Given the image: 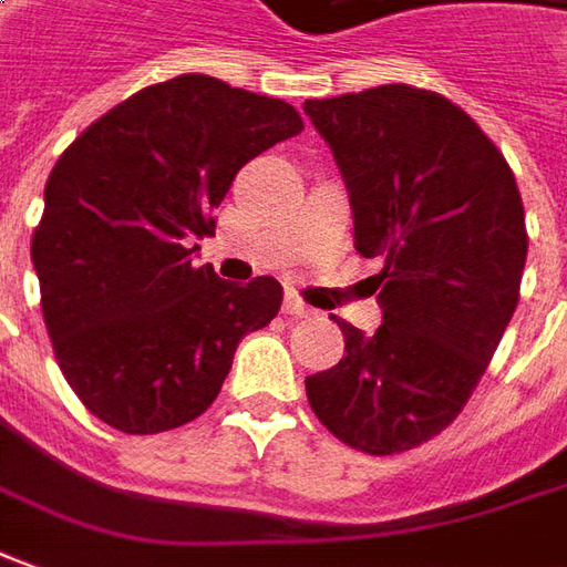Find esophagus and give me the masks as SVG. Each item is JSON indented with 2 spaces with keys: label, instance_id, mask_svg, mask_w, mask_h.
<instances>
[{
  "label": "esophagus",
  "instance_id": "1",
  "mask_svg": "<svg viewBox=\"0 0 567 567\" xmlns=\"http://www.w3.org/2000/svg\"><path fill=\"white\" fill-rule=\"evenodd\" d=\"M284 315H292V318H311L315 311H311L296 292H287V296H284Z\"/></svg>",
  "mask_w": 567,
  "mask_h": 567
}]
</instances>
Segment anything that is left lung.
I'll use <instances>...</instances> for the list:
<instances>
[{"mask_svg": "<svg viewBox=\"0 0 567 567\" xmlns=\"http://www.w3.org/2000/svg\"><path fill=\"white\" fill-rule=\"evenodd\" d=\"M354 216V249L382 259V323L339 321L346 354L306 380L336 439L389 456L454 423L518 306L525 209L506 159L447 97L404 82L306 101Z\"/></svg>", "mask_w": 567, "mask_h": 567, "instance_id": "8db88e82", "label": "left lung"}]
</instances>
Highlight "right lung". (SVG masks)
I'll list each match as a JSON object with an SVG mask.
<instances>
[{
	"instance_id": "obj_1",
	"label": "right lung",
	"mask_w": 567,
	"mask_h": 567,
	"mask_svg": "<svg viewBox=\"0 0 567 567\" xmlns=\"http://www.w3.org/2000/svg\"><path fill=\"white\" fill-rule=\"evenodd\" d=\"M299 132L287 101L182 73L116 104L54 163L30 256L58 367L101 423L157 435L197 420L240 339L275 321V277L240 287L194 268V240L216 231L234 175Z\"/></svg>"
}]
</instances>
